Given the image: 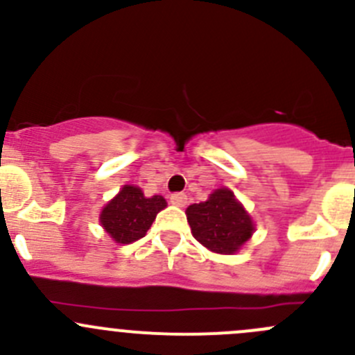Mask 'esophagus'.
Listing matches in <instances>:
<instances>
[{"mask_svg":"<svg viewBox=\"0 0 355 355\" xmlns=\"http://www.w3.org/2000/svg\"><path fill=\"white\" fill-rule=\"evenodd\" d=\"M170 202L173 204V206L184 207L185 204H187V196H185L184 192H175V194L170 196Z\"/></svg>","mask_w":355,"mask_h":355,"instance_id":"esophagus-1","label":"esophagus"}]
</instances>
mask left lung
<instances>
[{
  "mask_svg": "<svg viewBox=\"0 0 355 355\" xmlns=\"http://www.w3.org/2000/svg\"><path fill=\"white\" fill-rule=\"evenodd\" d=\"M185 214L196 241L218 254H235L256 230L244 206L225 187L204 202L191 204Z\"/></svg>",
  "mask_w": 355,
  "mask_h": 355,
  "instance_id": "obj_1",
  "label": "left lung"
}]
</instances>
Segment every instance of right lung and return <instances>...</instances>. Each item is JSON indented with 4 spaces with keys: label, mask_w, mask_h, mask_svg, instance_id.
<instances>
[{
    "label": "right lung",
    "mask_w": 355,
    "mask_h": 355,
    "mask_svg": "<svg viewBox=\"0 0 355 355\" xmlns=\"http://www.w3.org/2000/svg\"><path fill=\"white\" fill-rule=\"evenodd\" d=\"M164 207L166 200L163 196L146 198L135 185H123L103 207L99 221L116 244H132L144 237L156 220V214Z\"/></svg>",
    "instance_id": "right-lung-1"
}]
</instances>
